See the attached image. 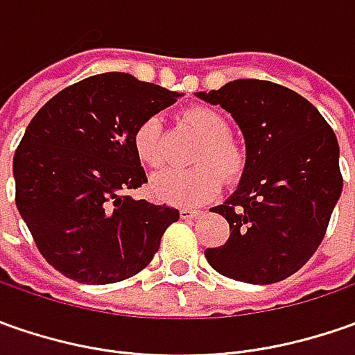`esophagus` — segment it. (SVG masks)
<instances>
[{
	"label": "esophagus",
	"mask_w": 355,
	"mask_h": 355,
	"mask_svg": "<svg viewBox=\"0 0 355 355\" xmlns=\"http://www.w3.org/2000/svg\"><path fill=\"white\" fill-rule=\"evenodd\" d=\"M199 215H201V211H196V209H187V207L180 209V217H182V219H196Z\"/></svg>",
	"instance_id": "esophagus-1"
}]
</instances>
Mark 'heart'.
I'll list each match as a JSON object with an SVG mask.
<instances>
[{"instance_id": "obj_1", "label": "heart", "mask_w": 355, "mask_h": 355, "mask_svg": "<svg viewBox=\"0 0 355 355\" xmlns=\"http://www.w3.org/2000/svg\"><path fill=\"white\" fill-rule=\"evenodd\" d=\"M184 120L201 138L196 152V162L201 164L187 170L168 168L157 171L150 180V191L162 203L175 207H198L217 196L221 175L229 182L237 180L245 170L247 156L243 146L229 136V124L217 110L196 106L185 110ZM159 128V118L150 116L134 130V152L144 166L156 168L162 164Z\"/></svg>"}]
</instances>
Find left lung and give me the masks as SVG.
I'll return each mask as SVG.
<instances>
[{
	"mask_svg": "<svg viewBox=\"0 0 355 355\" xmlns=\"http://www.w3.org/2000/svg\"><path fill=\"white\" fill-rule=\"evenodd\" d=\"M196 96L233 116L247 152L237 189L211 209L231 235L205 249L207 263L249 284L288 279L318 249L342 193L334 130L304 96L268 80L239 78Z\"/></svg>",
	"mask_w": 355,
	"mask_h": 355,
	"instance_id": "1",
	"label": "left lung"
}]
</instances>
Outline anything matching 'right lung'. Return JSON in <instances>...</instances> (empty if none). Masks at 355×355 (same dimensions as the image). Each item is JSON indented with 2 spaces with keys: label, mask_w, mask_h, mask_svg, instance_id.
Listing matches in <instances>:
<instances>
[{
  "label": "right lung",
  "mask_w": 355,
  "mask_h": 355,
  "mask_svg": "<svg viewBox=\"0 0 355 355\" xmlns=\"http://www.w3.org/2000/svg\"><path fill=\"white\" fill-rule=\"evenodd\" d=\"M182 92L126 73L89 76L55 94L13 157L15 203L37 249L83 284L130 279L150 265L180 211L126 196L148 182L134 130Z\"/></svg>",
  "instance_id": "right-lung-1"
}]
</instances>
